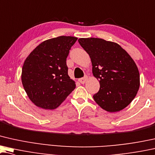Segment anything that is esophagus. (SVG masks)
Masks as SVG:
<instances>
[{
	"label": "esophagus",
	"instance_id": "obj_1",
	"mask_svg": "<svg viewBox=\"0 0 155 155\" xmlns=\"http://www.w3.org/2000/svg\"><path fill=\"white\" fill-rule=\"evenodd\" d=\"M87 78H87V76H85V77L82 78H80L78 81L81 83V84H84V83L86 82V81L87 80Z\"/></svg>",
	"mask_w": 155,
	"mask_h": 155
}]
</instances>
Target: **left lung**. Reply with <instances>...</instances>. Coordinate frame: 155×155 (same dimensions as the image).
Here are the masks:
<instances>
[{"mask_svg": "<svg viewBox=\"0 0 155 155\" xmlns=\"http://www.w3.org/2000/svg\"><path fill=\"white\" fill-rule=\"evenodd\" d=\"M90 57L94 77L100 89L93 96L96 104L110 113L130 104L140 87V74L133 59L120 45L101 38H80Z\"/></svg>", "mask_w": 155, "mask_h": 155, "instance_id": "1", "label": "left lung"}]
</instances>
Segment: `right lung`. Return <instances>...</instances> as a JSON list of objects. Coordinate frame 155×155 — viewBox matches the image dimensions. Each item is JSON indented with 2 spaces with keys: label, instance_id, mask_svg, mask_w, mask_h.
I'll return each mask as SVG.
<instances>
[{
  "label": "right lung",
  "instance_id": "1",
  "mask_svg": "<svg viewBox=\"0 0 155 155\" xmlns=\"http://www.w3.org/2000/svg\"><path fill=\"white\" fill-rule=\"evenodd\" d=\"M78 38L45 40L30 53L22 67L21 82L29 99L45 110L57 108L75 88L68 75L66 58Z\"/></svg>",
  "mask_w": 155,
  "mask_h": 155
}]
</instances>
